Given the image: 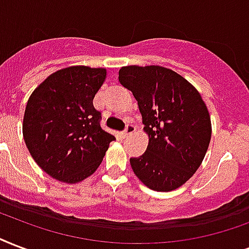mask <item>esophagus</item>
<instances>
[{
  "mask_svg": "<svg viewBox=\"0 0 249 249\" xmlns=\"http://www.w3.org/2000/svg\"><path fill=\"white\" fill-rule=\"evenodd\" d=\"M134 130H136V128H134L133 125H126V128H125V130L123 132V137H128L132 133H134Z\"/></svg>",
  "mask_w": 249,
  "mask_h": 249,
  "instance_id": "1",
  "label": "esophagus"
}]
</instances>
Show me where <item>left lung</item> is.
Instances as JSON below:
<instances>
[{
	"mask_svg": "<svg viewBox=\"0 0 249 249\" xmlns=\"http://www.w3.org/2000/svg\"><path fill=\"white\" fill-rule=\"evenodd\" d=\"M119 81L132 91L149 136L147 149L130 166L140 181L171 192L198 170L212 138L208 107L192 83L163 66H123Z\"/></svg>",
	"mask_w": 249,
	"mask_h": 249,
	"instance_id": "1",
	"label": "left lung"
}]
</instances>
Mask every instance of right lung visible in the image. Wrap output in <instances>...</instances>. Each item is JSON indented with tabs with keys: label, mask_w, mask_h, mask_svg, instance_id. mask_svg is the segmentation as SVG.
Here are the masks:
<instances>
[{
	"label": "right lung",
	"mask_w": 249,
	"mask_h": 249,
	"mask_svg": "<svg viewBox=\"0 0 249 249\" xmlns=\"http://www.w3.org/2000/svg\"><path fill=\"white\" fill-rule=\"evenodd\" d=\"M106 68L75 65L52 73L32 91L22 132L37 166L61 183L77 184L98 170L115 137L100 128L92 106Z\"/></svg>",
	"instance_id": "add662e5"
}]
</instances>
